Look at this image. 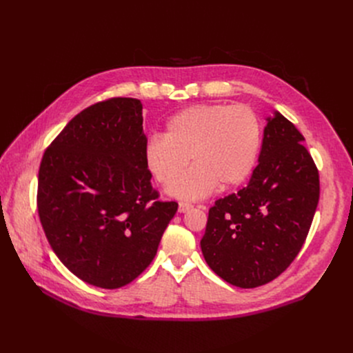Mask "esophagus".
<instances>
[{"mask_svg": "<svg viewBox=\"0 0 353 353\" xmlns=\"http://www.w3.org/2000/svg\"><path fill=\"white\" fill-rule=\"evenodd\" d=\"M193 206L190 205V203H188V201H180L179 203V212L180 213H186L188 210H190Z\"/></svg>", "mask_w": 353, "mask_h": 353, "instance_id": "obj_1", "label": "esophagus"}]
</instances>
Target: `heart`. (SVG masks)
<instances>
[{"label": "heart", "mask_w": 353, "mask_h": 353, "mask_svg": "<svg viewBox=\"0 0 353 353\" xmlns=\"http://www.w3.org/2000/svg\"><path fill=\"white\" fill-rule=\"evenodd\" d=\"M261 148V124L243 104H200L174 114L163 136L144 145V161L159 183H170L187 166L186 175L173 181L167 192L179 199H201L217 186L232 189L243 183Z\"/></svg>", "instance_id": "b5f03b06"}]
</instances>
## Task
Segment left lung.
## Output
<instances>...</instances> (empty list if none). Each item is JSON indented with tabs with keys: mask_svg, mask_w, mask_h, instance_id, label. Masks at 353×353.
I'll use <instances>...</instances> for the list:
<instances>
[{
	"mask_svg": "<svg viewBox=\"0 0 353 353\" xmlns=\"http://www.w3.org/2000/svg\"><path fill=\"white\" fill-rule=\"evenodd\" d=\"M266 121L248 186L216 200L200 240L210 269L243 289L266 285L289 268L319 201V173L305 137L279 111Z\"/></svg>",
	"mask_w": 353,
	"mask_h": 353,
	"instance_id": "1",
	"label": "left lung"
}]
</instances>
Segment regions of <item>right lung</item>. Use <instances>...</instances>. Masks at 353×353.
Instances as JSON below:
<instances>
[{
    "instance_id": "add662e5",
    "label": "right lung",
    "mask_w": 353,
    "mask_h": 353,
    "mask_svg": "<svg viewBox=\"0 0 353 353\" xmlns=\"http://www.w3.org/2000/svg\"><path fill=\"white\" fill-rule=\"evenodd\" d=\"M141 111L127 97L87 107L48 145L39 172L37 208L51 249L103 289L145 270L179 206L157 200L150 183Z\"/></svg>"
}]
</instances>
